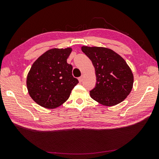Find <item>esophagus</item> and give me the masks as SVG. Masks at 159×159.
I'll use <instances>...</instances> for the list:
<instances>
[{
  "label": "esophagus",
  "mask_w": 159,
  "mask_h": 159,
  "mask_svg": "<svg viewBox=\"0 0 159 159\" xmlns=\"http://www.w3.org/2000/svg\"><path fill=\"white\" fill-rule=\"evenodd\" d=\"M83 76H81L79 78V80L80 83H81L83 81Z\"/></svg>",
  "instance_id": "1"
}]
</instances>
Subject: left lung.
Here are the masks:
<instances>
[{"mask_svg": "<svg viewBox=\"0 0 159 159\" xmlns=\"http://www.w3.org/2000/svg\"><path fill=\"white\" fill-rule=\"evenodd\" d=\"M95 69L96 85L90 91L94 100L105 106L120 103L131 92L133 74L124 59L111 49L83 46Z\"/></svg>", "mask_w": 159, "mask_h": 159, "instance_id": "1", "label": "left lung"}]
</instances>
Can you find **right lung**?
Instances as JSON below:
<instances>
[{"label":"right lung","mask_w":159,"mask_h":159,"mask_svg":"<svg viewBox=\"0 0 159 159\" xmlns=\"http://www.w3.org/2000/svg\"><path fill=\"white\" fill-rule=\"evenodd\" d=\"M72 49L53 48L34 61L26 79L29 95L38 104L46 109L60 107L69 99L79 83L72 76V66L66 60Z\"/></svg>","instance_id":"add662e5"}]
</instances>
